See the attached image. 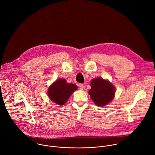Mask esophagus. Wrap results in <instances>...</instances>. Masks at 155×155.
Returning a JSON list of instances; mask_svg holds the SVG:
<instances>
[{
  "instance_id": "obj_1",
  "label": "esophagus",
  "mask_w": 155,
  "mask_h": 155,
  "mask_svg": "<svg viewBox=\"0 0 155 155\" xmlns=\"http://www.w3.org/2000/svg\"><path fill=\"white\" fill-rule=\"evenodd\" d=\"M79 87L81 90H82V89L85 88V85L82 84H79Z\"/></svg>"
}]
</instances>
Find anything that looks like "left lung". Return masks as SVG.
Instances as JSON below:
<instances>
[{"label": "left lung", "instance_id": "1", "mask_svg": "<svg viewBox=\"0 0 155 155\" xmlns=\"http://www.w3.org/2000/svg\"><path fill=\"white\" fill-rule=\"evenodd\" d=\"M91 88L89 94L94 103L98 106H104L110 103L114 96L113 85L101 78H95L91 82Z\"/></svg>", "mask_w": 155, "mask_h": 155}]
</instances>
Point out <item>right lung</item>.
<instances>
[{"label":"right lung","mask_w":155,"mask_h":155,"mask_svg":"<svg viewBox=\"0 0 155 155\" xmlns=\"http://www.w3.org/2000/svg\"><path fill=\"white\" fill-rule=\"evenodd\" d=\"M77 88L74 84H67L65 79H60L51 85L48 89V96L57 104L64 105Z\"/></svg>","instance_id":"obj_1"}]
</instances>
